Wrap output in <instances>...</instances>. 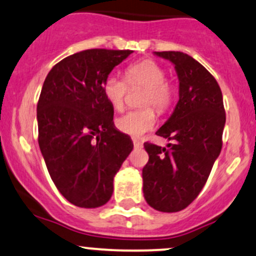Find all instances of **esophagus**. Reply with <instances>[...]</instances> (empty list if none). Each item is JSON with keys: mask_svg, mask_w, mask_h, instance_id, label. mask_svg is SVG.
I'll return each instance as SVG.
<instances>
[{"mask_svg": "<svg viewBox=\"0 0 256 256\" xmlns=\"http://www.w3.org/2000/svg\"><path fill=\"white\" fill-rule=\"evenodd\" d=\"M133 144H134V148H136V149H139V148H142V142H139L138 139H134V140H133Z\"/></svg>", "mask_w": 256, "mask_h": 256, "instance_id": "esophagus-1", "label": "esophagus"}]
</instances>
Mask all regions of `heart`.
<instances>
[{
	"instance_id": "obj_1",
	"label": "heart",
	"mask_w": 256,
	"mask_h": 256,
	"mask_svg": "<svg viewBox=\"0 0 256 256\" xmlns=\"http://www.w3.org/2000/svg\"><path fill=\"white\" fill-rule=\"evenodd\" d=\"M126 78L130 86H142L146 92L142 98V106L145 108L129 111L116 120V126L122 133L132 136H140L155 127L156 114L151 107L164 114L174 102L176 89L172 83L166 80V70L152 60H142L130 64L126 70ZM104 94L114 110H122L124 106L128 84L124 79L111 73L102 84Z\"/></svg>"
}]
</instances>
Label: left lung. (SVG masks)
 I'll list each match as a JSON object with an SVG mask.
<instances>
[{
	"instance_id": "obj_1",
	"label": "left lung",
	"mask_w": 256,
	"mask_h": 256,
	"mask_svg": "<svg viewBox=\"0 0 256 256\" xmlns=\"http://www.w3.org/2000/svg\"><path fill=\"white\" fill-rule=\"evenodd\" d=\"M174 66L180 100L156 132L173 140L167 148L145 142L149 161L142 168L146 202L162 212H177L204 188L222 148L226 114L216 79L204 66L180 51L154 52Z\"/></svg>"
}]
</instances>
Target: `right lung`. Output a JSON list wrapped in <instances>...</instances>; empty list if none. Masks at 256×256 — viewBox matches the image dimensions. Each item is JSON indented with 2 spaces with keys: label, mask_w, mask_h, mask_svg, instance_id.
Wrapping results in <instances>:
<instances>
[{
  "label": "right lung",
  "mask_w": 256,
  "mask_h": 256,
  "mask_svg": "<svg viewBox=\"0 0 256 256\" xmlns=\"http://www.w3.org/2000/svg\"><path fill=\"white\" fill-rule=\"evenodd\" d=\"M133 51L92 48L63 58L44 82L36 108L39 146L54 186L73 205L94 208L133 150L114 127L104 80Z\"/></svg>",
  "instance_id": "obj_1"
}]
</instances>
